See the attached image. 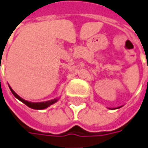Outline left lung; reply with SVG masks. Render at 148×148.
I'll return each instance as SVG.
<instances>
[{
	"label": "left lung",
	"mask_w": 148,
	"mask_h": 148,
	"mask_svg": "<svg viewBox=\"0 0 148 148\" xmlns=\"http://www.w3.org/2000/svg\"><path fill=\"white\" fill-rule=\"evenodd\" d=\"M121 108V107H118V108H109V109H112V110H113V109H117V108Z\"/></svg>",
	"instance_id": "left-lung-1"
}]
</instances>
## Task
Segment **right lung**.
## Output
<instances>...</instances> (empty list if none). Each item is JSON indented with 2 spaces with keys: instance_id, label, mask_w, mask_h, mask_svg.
<instances>
[{
  "instance_id": "obj_1",
  "label": "right lung",
  "mask_w": 148,
  "mask_h": 148,
  "mask_svg": "<svg viewBox=\"0 0 148 148\" xmlns=\"http://www.w3.org/2000/svg\"><path fill=\"white\" fill-rule=\"evenodd\" d=\"M10 87V90L12 92V94L14 95V96L17 99H18L19 101H21L22 103H23L24 104H26L27 107H29L30 108L32 109H36V110H43V109L47 108L48 107H49L50 105H52V104L55 103H57L58 100V98H56V99H53L51 100H49V101H45V102H39V103H32V102H29V101H27V100L23 99V98H21L19 95H18L14 91V90H12V88L10 86H9Z\"/></svg>"
}]
</instances>
